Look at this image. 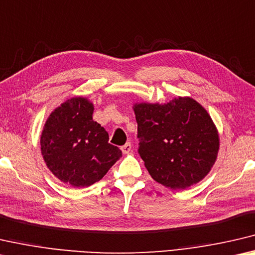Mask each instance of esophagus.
I'll return each mask as SVG.
<instances>
[{
  "label": "esophagus",
  "mask_w": 255,
  "mask_h": 255,
  "mask_svg": "<svg viewBox=\"0 0 255 255\" xmlns=\"http://www.w3.org/2000/svg\"><path fill=\"white\" fill-rule=\"evenodd\" d=\"M121 150H122L123 153L130 152L131 151V143L130 142H127L124 145H122V147H121Z\"/></svg>",
  "instance_id": "34e87169"
}]
</instances>
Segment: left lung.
<instances>
[{
  "mask_svg": "<svg viewBox=\"0 0 255 255\" xmlns=\"http://www.w3.org/2000/svg\"><path fill=\"white\" fill-rule=\"evenodd\" d=\"M140 157L156 182L186 189L214 166L219 136L207 111L189 97L134 106Z\"/></svg>",
  "mask_w": 255,
  "mask_h": 255,
  "instance_id": "8db88e82",
  "label": "left lung"
}]
</instances>
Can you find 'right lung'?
I'll return each instance as SVG.
<instances>
[{"label":"right lung","instance_id":"1","mask_svg":"<svg viewBox=\"0 0 255 255\" xmlns=\"http://www.w3.org/2000/svg\"><path fill=\"white\" fill-rule=\"evenodd\" d=\"M89 100L74 97L54 111L40 136L41 155L49 170L76 187L90 186L104 177L122 156L107 131L93 120Z\"/></svg>","mask_w":255,"mask_h":255}]
</instances>
